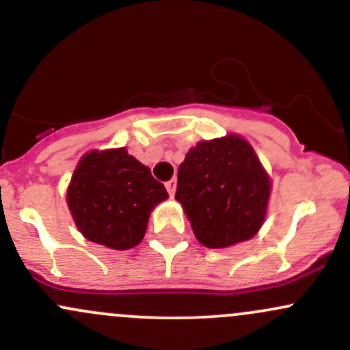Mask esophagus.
<instances>
[{
	"mask_svg": "<svg viewBox=\"0 0 350 350\" xmlns=\"http://www.w3.org/2000/svg\"><path fill=\"white\" fill-rule=\"evenodd\" d=\"M176 185H178V183H176V179H171V181L165 183V189H167L169 196H174V193H176Z\"/></svg>",
	"mask_w": 350,
	"mask_h": 350,
	"instance_id": "obj_1",
	"label": "esophagus"
}]
</instances>
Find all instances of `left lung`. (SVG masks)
<instances>
[{"label": "left lung", "instance_id": "8db88e82", "mask_svg": "<svg viewBox=\"0 0 350 350\" xmlns=\"http://www.w3.org/2000/svg\"><path fill=\"white\" fill-rule=\"evenodd\" d=\"M270 179L253 147L238 137L198 142L179 165L176 200L208 248L250 240L263 224Z\"/></svg>", "mask_w": 350, "mask_h": 350}]
</instances>
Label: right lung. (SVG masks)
<instances>
[{
    "mask_svg": "<svg viewBox=\"0 0 350 350\" xmlns=\"http://www.w3.org/2000/svg\"><path fill=\"white\" fill-rule=\"evenodd\" d=\"M167 196L163 183L124 147L83 156L67 191L68 208L83 237L113 250L139 245L150 211Z\"/></svg>",
    "mask_w": 350,
    "mask_h": 350,
    "instance_id": "1",
    "label": "right lung"
}]
</instances>
